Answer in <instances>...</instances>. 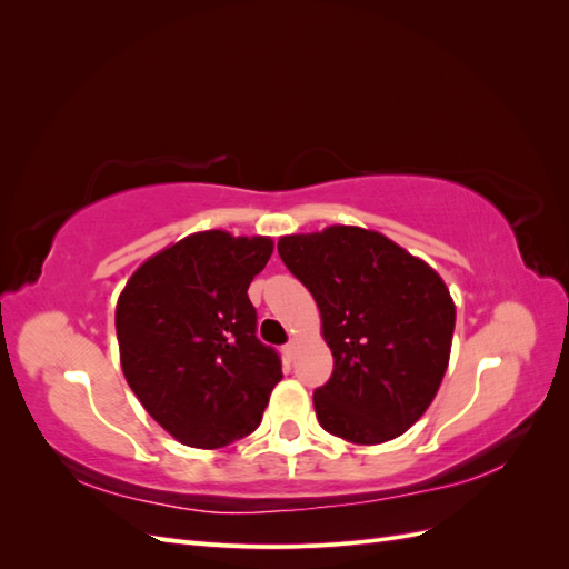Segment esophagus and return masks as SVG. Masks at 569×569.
<instances>
[{"instance_id": "34e87169", "label": "esophagus", "mask_w": 569, "mask_h": 569, "mask_svg": "<svg viewBox=\"0 0 569 569\" xmlns=\"http://www.w3.org/2000/svg\"><path fill=\"white\" fill-rule=\"evenodd\" d=\"M297 347H299V341L297 339H289L287 343H284V356L291 360V358H295V353H297Z\"/></svg>"}]
</instances>
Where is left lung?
<instances>
[{"instance_id": "8db88e82", "label": "left lung", "mask_w": 569, "mask_h": 569, "mask_svg": "<svg viewBox=\"0 0 569 569\" xmlns=\"http://www.w3.org/2000/svg\"><path fill=\"white\" fill-rule=\"evenodd\" d=\"M282 263L311 291L332 349L313 393L325 432L382 443L422 418L449 366L456 306L443 280L380 232L335 226L282 237Z\"/></svg>"}]
</instances>
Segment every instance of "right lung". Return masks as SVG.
<instances>
[{
    "mask_svg": "<svg viewBox=\"0 0 569 569\" xmlns=\"http://www.w3.org/2000/svg\"><path fill=\"white\" fill-rule=\"evenodd\" d=\"M270 253L268 237L189 234L137 268L118 299L126 380L184 446L220 449L251 435L282 380L247 295Z\"/></svg>",
    "mask_w": 569,
    "mask_h": 569,
    "instance_id": "1",
    "label": "right lung"
}]
</instances>
